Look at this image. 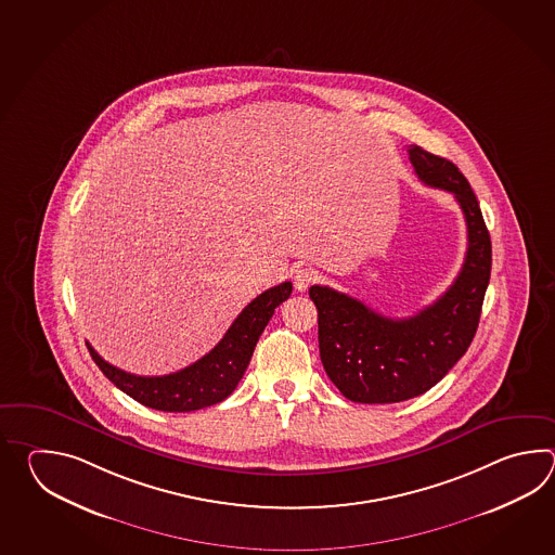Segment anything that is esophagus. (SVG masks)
<instances>
[{
  "label": "esophagus",
  "mask_w": 555,
  "mask_h": 555,
  "mask_svg": "<svg viewBox=\"0 0 555 555\" xmlns=\"http://www.w3.org/2000/svg\"><path fill=\"white\" fill-rule=\"evenodd\" d=\"M315 272L311 268H299L294 275V285L297 292H306L311 283L315 282Z\"/></svg>",
  "instance_id": "esophagus-1"
}]
</instances>
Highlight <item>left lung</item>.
Returning <instances> with one entry per match:
<instances>
[{
	"mask_svg": "<svg viewBox=\"0 0 555 555\" xmlns=\"http://www.w3.org/2000/svg\"><path fill=\"white\" fill-rule=\"evenodd\" d=\"M409 158L426 186L452 192L461 204L468 248L459 278L413 318H383L327 285L309 287L323 369L343 397L363 404L409 401L433 389L468 351L490 282L492 242L468 180L459 166L416 144Z\"/></svg>",
	"mask_w": 555,
	"mask_h": 555,
	"instance_id": "8db88e82",
	"label": "left lung"
}]
</instances>
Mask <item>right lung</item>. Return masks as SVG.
Listing matches in <instances>:
<instances>
[{"label": "right lung", "instance_id": "add662e5", "mask_svg": "<svg viewBox=\"0 0 555 555\" xmlns=\"http://www.w3.org/2000/svg\"><path fill=\"white\" fill-rule=\"evenodd\" d=\"M292 282H283L266 289L244 307L236 321L225 331L222 341L196 363L163 377H141L106 363L91 345L89 353L96 366L113 385L127 392L134 401L165 413H190L212 406L228 399L244 377L249 359L256 349L275 307L292 295Z\"/></svg>", "mask_w": 555, "mask_h": 555}]
</instances>
